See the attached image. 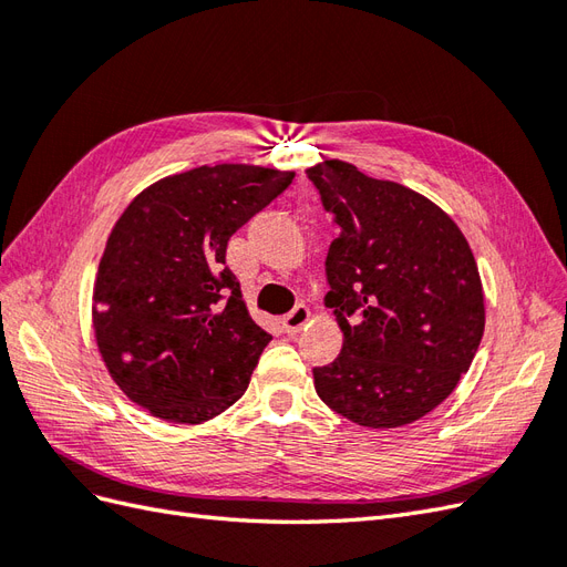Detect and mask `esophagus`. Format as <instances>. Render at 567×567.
Masks as SVG:
<instances>
[{"mask_svg": "<svg viewBox=\"0 0 567 567\" xmlns=\"http://www.w3.org/2000/svg\"><path fill=\"white\" fill-rule=\"evenodd\" d=\"M307 321H310V310H307L305 305H296L293 310H290V312L284 317L281 326H284V331H286L288 336H296V333H300V331L305 329Z\"/></svg>", "mask_w": 567, "mask_h": 567, "instance_id": "esophagus-1", "label": "esophagus"}]
</instances>
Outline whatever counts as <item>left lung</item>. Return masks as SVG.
Listing matches in <instances>:
<instances>
[{
	"mask_svg": "<svg viewBox=\"0 0 567 567\" xmlns=\"http://www.w3.org/2000/svg\"><path fill=\"white\" fill-rule=\"evenodd\" d=\"M307 177L340 229L326 255V307L342 348L312 369L317 394L367 427L416 421L450 398L485 331L471 246L447 213L402 184L342 161Z\"/></svg>",
	"mask_w": 567,
	"mask_h": 567,
	"instance_id": "8db88e82",
	"label": "left lung"
}]
</instances>
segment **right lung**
<instances>
[{"mask_svg":"<svg viewBox=\"0 0 567 567\" xmlns=\"http://www.w3.org/2000/svg\"><path fill=\"white\" fill-rule=\"evenodd\" d=\"M296 173L215 165L161 179L115 221L94 286L99 352L127 398L173 423L229 409L271 336L227 267V244Z\"/></svg>","mask_w":567,"mask_h":567,"instance_id":"right-lung-1","label":"right lung"}]
</instances>
